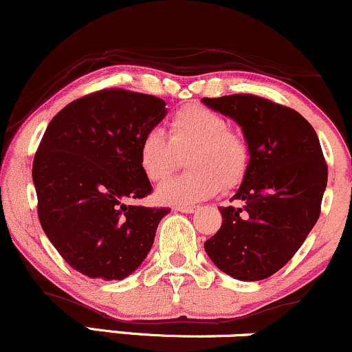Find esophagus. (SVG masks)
Masks as SVG:
<instances>
[{"mask_svg":"<svg viewBox=\"0 0 352 352\" xmlns=\"http://www.w3.org/2000/svg\"><path fill=\"white\" fill-rule=\"evenodd\" d=\"M195 206H179L175 207V210L179 212H184V214H192V212H195Z\"/></svg>","mask_w":352,"mask_h":352,"instance_id":"34e87169","label":"esophagus"}]
</instances>
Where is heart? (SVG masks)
I'll return each mask as SVG.
<instances>
[{
  "label": "heart",
  "instance_id": "obj_1",
  "mask_svg": "<svg viewBox=\"0 0 352 352\" xmlns=\"http://www.w3.org/2000/svg\"><path fill=\"white\" fill-rule=\"evenodd\" d=\"M187 155L190 172L162 185L157 199L164 204L200 202L223 190H232L245 179L250 152L245 138L229 129V122L204 105L180 108L168 120V138L150 130L138 144V167L146 180L162 184L170 179Z\"/></svg>",
  "mask_w": 352,
  "mask_h": 352
}]
</instances>
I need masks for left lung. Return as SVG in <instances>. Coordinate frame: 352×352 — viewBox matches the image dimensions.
<instances>
[{"mask_svg":"<svg viewBox=\"0 0 352 352\" xmlns=\"http://www.w3.org/2000/svg\"><path fill=\"white\" fill-rule=\"evenodd\" d=\"M241 125L250 162L232 200L219 207L222 226L204 244L222 272L262 280L283 269L318 222L327 165L311 123L292 108L239 94L202 98Z\"/></svg>","mask_w":352,"mask_h":352,"instance_id":"obj_1","label":"left lung"}]
</instances>
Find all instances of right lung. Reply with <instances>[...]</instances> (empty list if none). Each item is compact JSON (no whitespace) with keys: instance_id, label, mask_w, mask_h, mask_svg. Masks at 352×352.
I'll list each match as a JSON object with an SVG mask.
<instances>
[{"instance_id":"add662e5","label":"right lung","mask_w":352,"mask_h":352,"mask_svg":"<svg viewBox=\"0 0 352 352\" xmlns=\"http://www.w3.org/2000/svg\"><path fill=\"white\" fill-rule=\"evenodd\" d=\"M165 105L153 95L107 88L68 103L41 138L33 160L38 217L60 256L83 276H130L170 212L132 204L152 192L138 167V144L165 117Z\"/></svg>"}]
</instances>
